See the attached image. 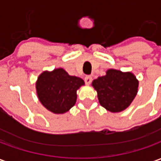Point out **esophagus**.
<instances>
[{
    "label": "esophagus",
    "mask_w": 161,
    "mask_h": 161,
    "mask_svg": "<svg viewBox=\"0 0 161 161\" xmlns=\"http://www.w3.org/2000/svg\"><path fill=\"white\" fill-rule=\"evenodd\" d=\"M91 81H92V77L91 76H86V77H84V82H85V84H91Z\"/></svg>",
    "instance_id": "esophagus-1"
}]
</instances>
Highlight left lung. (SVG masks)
I'll list each match as a JSON object with an SVG mask.
<instances>
[{"label":"left lung","instance_id":"8db88e82","mask_svg":"<svg viewBox=\"0 0 161 161\" xmlns=\"http://www.w3.org/2000/svg\"><path fill=\"white\" fill-rule=\"evenodd\" d=\"M100 104L107 110L121 112L130 105L138 91V80L131 72L107 70L106 75L92 82Z\"/></svg>","mask_w":161,"mask_h":161}]
</instances>
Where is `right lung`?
I'll return each mask as SVG.
<instances>
[{"mask_svg":"<svg viewBox=\"0 0 161 161\" xmlns=\"http://www.w3.org/2000/svg\"><path fill=\"white\" fill-rule=\"evenodd\" d=\"M84 84L82 78L70 76L59 68L40 75L36 83L37 94L45 108L55 114H63L76 103L77 91Z\"/></svg>","mask_w":161,"mask_h":161,"instance_id":"1","label":"right lung"}]
</instances>
